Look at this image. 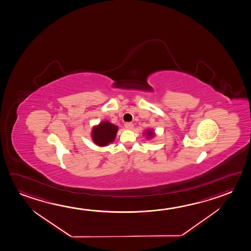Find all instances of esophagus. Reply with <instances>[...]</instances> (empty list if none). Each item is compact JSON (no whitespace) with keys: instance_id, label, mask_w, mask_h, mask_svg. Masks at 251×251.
Returning <instances> with one entry per match:
<instances>
[{"instance_id":"34e87169","label":"esophagus","mask_w":251,"mask_h":251,"mask_svg":"<svg viewBox=\"0 0 251 251\" xmlns=\"http://www.w3.org/2000/svg\"><path fill=\"white\" fill-rule=\"evenodd\" d=\"M125 127L126 128L127 130H131L133 128V125L132 123H126L125 124Z\"/></svg>"}]
</instances>
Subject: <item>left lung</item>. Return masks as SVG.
<instances>
[{
	"mask_svg": "<svg viewBox=\"0 0 251 251\" xmlns=\"http://www.w3.org/2000/svg\"><path fill=\"white\" fill-rule=\"evenodd\" d=\"M146 133H147V137H148V138H152V137H153V132L152 130H148Z\"/></svg>",
	"mask_w": 251,
	"mask_h": 251,
	"instance_id": "left-lung-1",
	"label": "left lung"
}]
</instances>
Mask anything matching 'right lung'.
I'll list each match as a JSON object with an SVG mask.
<instances>
[{"mask_svg": "<svg viewBox=\"0 0 251 251\" xmlns=\"http://www.w3.org/2000/svg\"><path fill=\"white\" fill-rule=\"evenodd\" d=\"M119 128L117 126L108 122L102 121L92 129V140L94 143L99 147H105L111 143L116 138V134Z\"/></svg>", "mask_w": 251, "mask_h": 251, "instance_id": "add662e5", "label": "right lung"}]
</instances>
